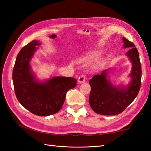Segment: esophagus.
I'll use <instances>...</instances> for the list:
<instances>
[{
    "mask_svg": "<svg viewBox=\"0 0 151 151\" xmlns=\"http://www.w3.org/2000/svg\"><path fill=\"white\" fill-rule=\"evenodd\" d=\"M85 81H86V77L84 75H81L78 78V82L79 83H83L85 82Z\"/></svg>",
    "mask_w": 151,
    "mask_h": 151,
    "instance_id": "esophagus-1",
    "label": "esophagus"
}]
</instances>
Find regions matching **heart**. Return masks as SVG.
<instances>
[{"label": "heart", "mask_w": 151, "mask_h": 151, "mask_svg": "<svg viewBox=\"0 0 151 151\" xmlns=\"http://www.w3.org/2000/svg\"><path fill=\"white\" fill-rule=\"evenodd\" d=\"M97 56H98V54L97 52H92L91 54H89V55L84 57V58H83L82 60L84 61H89L91 60L95 59V58L97 57Z\"/></svg>", "instance_id": "obj_1"}]
</instances>
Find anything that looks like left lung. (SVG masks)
Returning a JSON list of instances; mask_svg holds the SVG:
<instances>
[{"instance_id": "left-lung-1", "label": "left lung", "mask_w": 151, "mask_h": 151, "mask_svg": "<svg viewBox=\"0 0 151 151\" xmlns=\"http://www.w3.org/2000/svg\"><path fill=\"white\" fill-rule=\"evenodd\" d=\"M124 48H129L126 55L132 63L130 76L132 80L127 86H114L107 78L108 70L89 80L91 91L89 102L92 110L104 115H115L121 114L137 97L139 91L142 80V66L138 51L134 44L123 37Z\"/></svg>"}]
</instances>
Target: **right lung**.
Masks as SVG:
<instances>
[{"label":"right lung","mask_w":151,"mask_h":151,"mask_svg":"<svg viewBox=\"0 0 151 151\" xmlns=\"http://www.w3.org/2000/svg\"><path fill=\"white\" fill-rule=\"evenodd\" d=\"M40 45L33 40L22 47L16 58L12 78L16 97L22 106L38 116H48L60 110L67 92L76 86V80L54 76L43 82L36 81L30 62Z\"/></svg>","instance_id":"right-lung-1"}]
</instances>
